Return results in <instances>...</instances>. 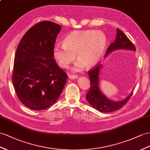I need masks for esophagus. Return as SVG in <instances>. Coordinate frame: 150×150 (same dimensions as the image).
Returning <instances> with one entry per match:
<instances>
[{
    "label": "esophagus",
    "instance_id": "34e87169",
    "mask_svg": "<svg viewBox=\"0 0 150 150\" xmlns=\"http://www.w3.org/2000/svg\"><path fill=\"white\" fill-rule=\"evenodd\" d=\"M68 78L71 79V80H74V79H77V76H76V75H69Z\"/></svg>",
    "mask_w": 150,
    "mask_h": 150
}]
</instances>
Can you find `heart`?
<instances>
[{
	"mask_svg": "<svg viewBox=\"0 0 150 150\" xmlns=\"http://www.w3.org/2000/svg\"><path fill=\"white\" fill-rule=\"evenodd\" d=\"M106 37L98 30H76L64 37L63 45H56L52 56L57 64L67 68L76 58L78 60L74 71H81L84 67L91 68L96 64L106 47Z\"/></svg>",
	"mask_w": 150,
	"mask_h": 150,
	"instance_id": "1",
	"label": "heart"
}]
</instances>
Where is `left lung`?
Returning a JSON list of instances; mask_svg holds the SVG:
<instances>
[{
    "label": "left lung",
    "instance_id": "obj_1",
    "mask_svg": "<svg viewBox=\"0 0 150 150\" xmlns=\"http://www.w3.org/2000/svg\"><path fill=\"white\" fill-rule=\"evenodd\" d=\"M117 50H127L136 51V48L128 37L120 29H117V35L113 43L111 44L107 49L105 56ZM103 68V64H99L93 70L88 71L91 80V87L86 95V99L89 104L96 110L103 113H109L117 111L124 106L132 96L133 91L129 96L121 101H113L107 98L103 94L100 85V73Z\"/></svg>",
    "mask_w": 150,
    "mask_h": 150
}]
</instances>
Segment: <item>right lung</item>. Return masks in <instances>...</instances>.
<instances>
[{
	"label": "right lung",
	"instance_id": "add662e5",
	"mask_svg": "<svg viewBox=\"0 0 150 150\" xmlns=\"http://www.w3.org/2000/svg\"><path fill=\"white\" fill-rule=\"evenodd\" d=\"M61 26L41 21L22 37L15 54L12 80L20 101L33 110L49 108L57 101L67 75L52 56Z\"/></svg>",
	"mask_w": 150,
	"mask_h": 150
}]
</instances>
